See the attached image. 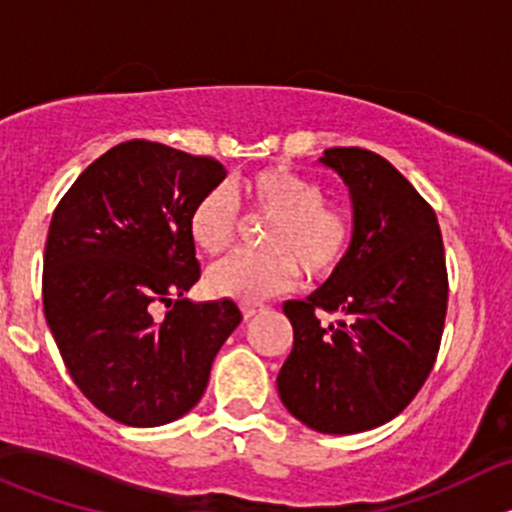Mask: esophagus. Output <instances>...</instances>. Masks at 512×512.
<instances>
[{
  "label": "esophagus",
  "instance_id": "34e87169",
  "mask_svg": "<svg viewBox=\"0 0 512 512\" xmlns=\"http://www.w3.org/2000/svg\"><path fill=\"white\" fill-rule=\"evenodd\" d=\"M262 309H265L262 304H242V317L250 319V317H255V314H260Z\"/></svg>",
  "mask_w": 512,
  "mask_h": 512
}]
</instances>
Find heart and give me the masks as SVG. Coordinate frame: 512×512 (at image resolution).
Here are the masks:
<instances>
[{"label":"heart","instance_id":"b5f03b06","mask_svg":"<svg viewBox=\"0 0 512 512\" xmlns=\"http://www.w3.org/2000/svg\"><path fill=\"white\" fill-rule=\"evenodd\" d=\"M247 213L267 218L257 235L262 250H245L215 262L205 275L208 289L237 302H262L297 280L332 275L352 240V215L342 205L324 203L322 185L287 168L260 170L237 188ZM237 205L225 190H210L188 215L190 240L208 255L223 252L237 230Z\"/></svg>","mask_w":512,"mask_h":512}]
</instances>
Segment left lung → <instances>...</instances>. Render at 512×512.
I'll return each instance as SVG.
<instances>
[{
  "mask_svg": "<svg viewBox=\"0 0 512 512\" xmlns=\"http://www.w3.org/2000/svg\"><path fill=\"white\" fill-rule=\"evenodd\" d=\"M352 195L354 235L337 270L289 299L294 344L277 376L285 409L319 433H361L399 416L441 344L448 277L436 213L386 158L327 148ZM338 314L322 325L316 309Z\"/></svg>",
  "mask_w": 512,
  "mask_h": 512,
  "instance_id": "obj_1",
  "label": "left lung"
}]
</instances>
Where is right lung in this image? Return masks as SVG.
<instances>
[{
  "mask_svg": "<svg viewBox=\"0 0 512 512\" xmlns=\"http://www.w3.org/2000/svg\"><path fill=\"white\" fill-rule=\"evenodd\" d=\"M225 180L213 158L126 141L61 198L44 252V314L81 394L108 418L151 428L205 394L242 322L232 299L190 302L200 265L188 215ZM171 309L158 318L155 309Z\"/></svg>",
  "mask_w": 512,
  "mask_h": 512,
  "instance_id": "obj_1",
  "label": "right lung"
}]
</instances>
